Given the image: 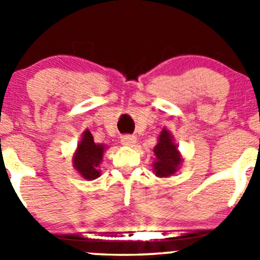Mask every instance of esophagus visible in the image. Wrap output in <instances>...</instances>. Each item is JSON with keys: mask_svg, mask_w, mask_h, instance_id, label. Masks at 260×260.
I'll list each match as a JSON object with an SVG mask.
<instances>
[{"mask_svg": "<svg viewBox=\"0 0 260 260\" xmlns=\"http://www.w3.org/2000/svg\"><path fill=\"white\" fill-rule=\"evenodd\" d=\"M120 142H122V145L124 146H133L136 142H137V138H136L135 136L127 135V136H123V137L120 138Z\"/></svg>", "mask_w": 260, "mask_h": 260, "instance_id": "34e87169", "label": "esophagus"}]
</instances>
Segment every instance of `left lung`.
I'll return each instance as SVG.
<instances>
[{
    "mask_svg": "<svg viewBox=\"0 0 260 260\" xmlns=\"http://www.w3.org/2000/svg\"><path fill=\"white\" fill-rule=\"evenodd\" d=\"M154 159L153 171L158 177H169L177 171L181 162V157L177 147L172 142V137L167 129H164L159 135L158 143L153 149Z\"/></svg>",
    "mask_w": 260,
    "mask_h": 260,
    "instance_id": "obj_1",
    "label": "left lung"
}]
</instances>
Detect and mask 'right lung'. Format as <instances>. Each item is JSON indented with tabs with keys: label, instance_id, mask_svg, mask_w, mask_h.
I'll return each instance as SVG.
<instances>
[{
	"label": "right lung",
	"instance_id": "right-lung-1",
	"mask_svg": "<svg viewBox=\"0 0 260 260\" xmlns=\"http://www.w3.org/2000/svg\"><path fill=\"white\" fill-rule=\"evenodd\" d=\"M104 146L95 145L94 138L89 131L83 133L80 143L78 145L77 153L74 156V167L84 179L94 180L101 175L98 170L99 164L103 158Z\"/></svg>",
	"mask_w": 260,
	"mask_h": 260
}]
</instances>
